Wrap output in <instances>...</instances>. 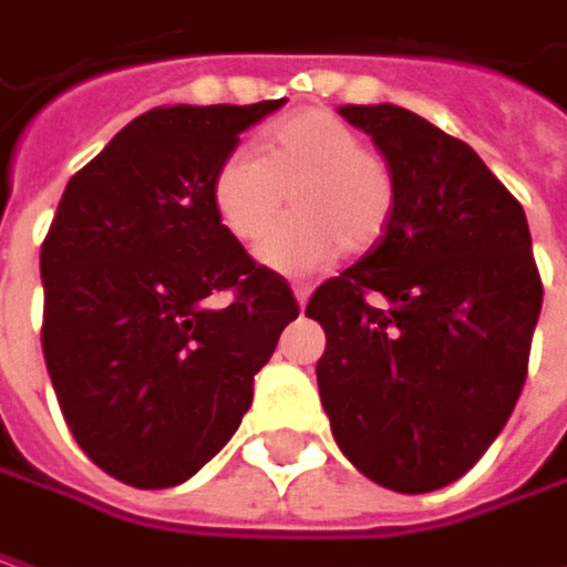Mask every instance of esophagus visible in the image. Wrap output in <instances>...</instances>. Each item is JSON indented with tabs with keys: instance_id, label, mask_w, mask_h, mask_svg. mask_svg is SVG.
<instances>
[{
	"instance_id": "obj_1",
	"label": "esophagus",
	"mask_w": 567,
	"mask_h": 567,
	"mask_svg": "<svg viewBox=\"0 0 567 567\" xmlns=\"http://www.w3.org/2000/svg\"><path fill=\"white\" fill-rule=\"evenodd\" d=\"M293 296L299 306H306V302H309V296H312V287H309V284H293Z\"/></svg>"
}]
</instances>
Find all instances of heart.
Returning a JSON list of instances; mask_svg holds the SVG:
<instances>
[{"mask_svg": "<svg viewBox=\"0 0 567 567\" xmlns=\"http://www.w3.org/2000/svg\"><path fill=\"white\" fill-rule=\"evenodd\" d=\"M291 192L295 214L274 230ZM210 198L220 224L239 243H258V258L280 274L306 277L347 251L372 249L391 224L398 186L391 166L365 151L360 135L324 110H302L261 135V157L233 151L217 166Z\"/></svg>", "mask_w": 567, "mask_h": 567, "instance_id": "1", "label": "heart"}]
</instances>
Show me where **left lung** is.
Segmentation results:
<instances>
[{"mask_svg": "<svg viewBox=\"0 0 567 567\" xmlns=\"http://www.w3.org/2000/svg\"><path fill=\"white\" fill-rule=\"evenodd\" d=\"M372 135L398 202L379 246L318 287L321 406L350 464L384 489L461 480L527 379L543 280L524 207L470 144L394 106H340Z\"/></svg>", "mask_w": 567, "mask_h": 567, "instance_id": "left-lung-1", "label": "left lung"}]
</instances>
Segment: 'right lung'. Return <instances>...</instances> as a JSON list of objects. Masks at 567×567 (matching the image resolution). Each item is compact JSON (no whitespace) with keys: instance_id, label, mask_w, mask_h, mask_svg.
<instances>
[{"instance_id":"obj_1","label":"right lung","mask_w":567,"mask_h":567,"mask_svg":"<svg viewBox=\"0 0 567 567\" xmlns=\"http://www.w3.org/2000/svg\"><path fill=\"white\" fill-rule=\"evenodd\" d=\"M284 103L157 106L55 207L40 249L47 369L81 451L135 489L179 486L227 445L299 316L210 198L239 135Z\"/></svg>"}]
</instances>
